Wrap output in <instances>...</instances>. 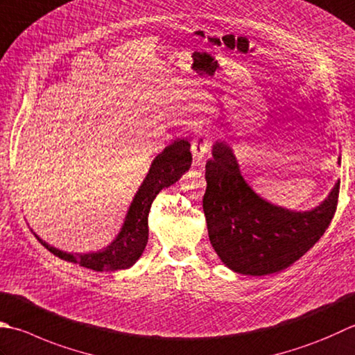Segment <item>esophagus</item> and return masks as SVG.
Returning a JSON list of instances; mask_svg holds the SVG:
<instances>
[{"label":"esophagus","instance_id":"34e87169","mask_svg":"<svg viewBox=\"0 0 355 355\" xmlns=\"http://www.w3.org/2000/svg\"><path fill=\"white\" fill-rule=\"evenodd\" d=\"M209 149H211V143L207 140V135L200 134L196 140L192 141V158H193V164H203L206 157L209 155Z\"/></svg>","mask_w":355,"mask_h":355}]
</instances>
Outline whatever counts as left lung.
<instances>
[{
    "instance_id": "left-lung-1",
    "label": "left lung",
    "mask_w": 355,
    "mask_h": 355,
    "mask_svg": "<svg viewBox=\"0 0 355 355\" xmlns=\"http://www.w3.org/2000/svg\"><path fill=\"white\" fill-rule=\"evenodd\" d=\"M206 182L203 211L211 245L229 269L245 275L279 272L306 254L334 217L340 191L337 182L328 198L306 212L270 205L248 186L223 141L214 144Z\"/></svg>"
}]
</instances>
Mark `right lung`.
<instances>
[{
    "label": "right lung",
    "mask_w": 355,
    "mask_h": 355,
    "mask_svg": "<svg viewBox=\"0 0 355 355\" xmlns=\"http://www.w3.org/2000/svg\"><path fill=\"white\" fill-rule=\"evenodd\" d=\"M189 149V141L177 140L169 144L162 154L157 155V158L152 162L149 173L146 175L143 184L135 193L134 201L130 203L120 234L103 251L73 255L62 252L60 249L47 245L38 235H35V237L53 255L60 257L61 260L76 263V265L96 270V272L130 268L140 259L146 245H148V215L152 201L158 196L159 191L178 182L180 177L186 171H189L192 163V155Z\"/></svg>",
    "instance_id": "add662e5"
}]
</instances>
